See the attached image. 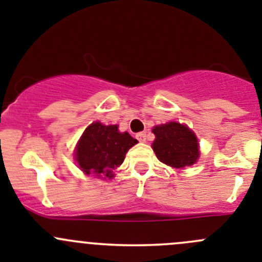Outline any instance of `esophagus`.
Segmentation results:
<instances>
[{
	"instance_id": "34e87169",
	"label": "esophagus",
	"mask_w": 262,
	"mask_h": 262,
	"mask_svg": "<svg viewBox=\"0 0 262 262\" xmlns=\"http://www.w3.org/2000/svg\"><path fill=\"white\" fill-rule=\"evenodd\" d=\"M136 137L139 142H146V137H147V134H146V132H139V133H137Z\"/></svg>"
}]
</instances>
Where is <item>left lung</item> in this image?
<instances>
[{"label":"left lung","mask_w":262,"mask_h":262,"mask_svg":"<svg viewBox=\"0 0 262 262\" xmlns=\"http://www.w3.org/2000/svg\"><path fill=\"white\" fill-rule=\"evenodd\" d=\"M155 141L152 150L159 160L173 168L190 167L199 158V145L195 134L180 123H168L152 129Z\"/></svg>","instance_id":"1"}]
</instances>
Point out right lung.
<instances>
[{
	"label": "right lung",
	"instance_id": "right-lung-1",
	"mask_svg": "<svg viewBox=\"0 0 262 262\" xmlns=\"http://www.w3.org/2000/svg\"><path fill=\"white\" fill-rule=\"evenodd\" d=\"M137 143L128 132L120 133L117 125L95 123L85 129L76 147V161L86 174L112 177V172L124 161L125 154Z\"/></svg>",
	"mask_w": 262,
	"mask_h": 262
}]
</instances>
